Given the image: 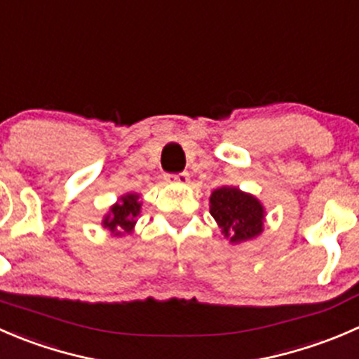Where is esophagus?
Returning a JSON list of instances; mask_svg holds the SVG:
<instances>
[{
    "instance_id": "obj_1",
    "label": "esophagus",
    "mask_w": 359,
    "mask_h": 359,
    "mask_svg": "<svg viewBox=\"0 0 359 359\" xmlns=\"http://www.w3.org/2000/svg\"><path fill=\"white\" fill-rule=\"evenodd\" d=\"M165 181L168 183H176V184H187L190 181L188 172H180V175H165Z\"/></svg>"
}]
</instances>
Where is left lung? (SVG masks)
<instances>
[{
	"instance_id": "1",
	"label": "left lung",
	"mask_w": 359,
	"mask_h": 359,
	"mask_svg": "<svg viewBox=\"0 0 359 359\" xmlns=\"http://www.w3.org/2000/svg\"><path fill=\"white\" fill-rule=\"evenodd\" d=\"M209 212L222 229L223 237L232 244L253 241L264 232V204L253 194L237 187H219L209 197Z\"/></svg>"
}]
</instances>
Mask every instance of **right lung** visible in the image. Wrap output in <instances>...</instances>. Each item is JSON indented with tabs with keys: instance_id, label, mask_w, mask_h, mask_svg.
I'll return each instance as SVG.
<instances>
[{
	"instance_id": "right-lung-1",
	"label": "right lung",
	"mask_w": 359,
	"mask_h": 359,
	"mask_svg": "<svg viewBox=\"0 0 359 359\" xmlns=\"http://www.w3.org/2000/svg\"><path fill=\"white\" fill-rule=\"evenodd\" d=\"M141 195L126 194L120 195L118 201L109 205L108 212L102 216V229L108 230L113 237H123L134 232L137 216L141 215Z\"/></svg>"
}]
</instances>
